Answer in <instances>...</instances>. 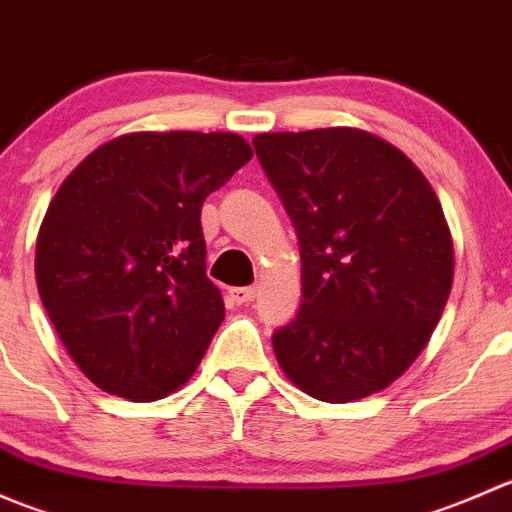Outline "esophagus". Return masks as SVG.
I'll use <instances>...</instances> for the list:
<instances>
[{
	"label": "esophagus",
	"mask_w": 512,
	"mask_h": 512,
	"mask_svg": "<svg viewBox=\"0 0 512 512\" xmlns=\"http://www.w3.org/2000/svg\"><path fill=\"white\" fill-rule=\"evenodd\" d=\"M230 297L237 304H250L255 299V287H232Z\"/></svg>",
	"instance_id": "esophagus-1"
}]
</instances>
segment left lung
Instances as JSON below:
<instances>
[{
	"mask_svg": "<svg viewBox=\"0 0 512 512\" xmlns=\"http://www.w3.org/2000/svg\"><path fill=\"white\" fill-rule=\"evenodd\" d=\"M262 170L297 230L302 304L272 347L312 399L347 404L399 379L453 285V240L431 183L359 128L260 133Z\"/></svg>",
	"mask_w": 512,
	"mask_h": 512,
	"instance_id": "1",
	"label": "left lung"
}]
</instances>
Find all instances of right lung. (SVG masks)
<instances>
[{"label":"right lung","mask_w":512,"mask_h":512,"mask_svg":"<svg viewBox=\"0 0 512 512\" xmlns=\"http://www.w3.org/2000/svg\"><path fill=\"white\" fill-rule=\"evenodd\" d=\"M250 158L237 133H128L56 190L36 237V287L98 389L156 401L198 369L225 319L200 208Z\"/></svg>","instance_id":"1"}]
</instances>
